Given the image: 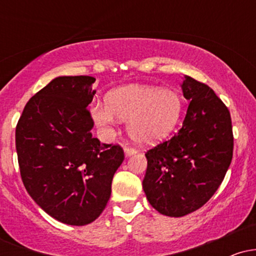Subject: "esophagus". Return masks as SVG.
Listing matches in <instances>:
<instances>
[{"mask_svg":"<svg viewBox=\"0 0 256 256\" xmlns=\"http://www.w3.org/2000/svg\"><path fill=\"white\" fill-rule=\"evenodd\" d=\"M125 152V155L126 156H131V155H134L137 152V150L134 148H130V146H125L124 149Z\"/></svg>","mask_w":256,"mask_h":256,"instance_id":"34e87169","label":"esophagus"}]
</instances>
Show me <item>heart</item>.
I'll list each match as a JSON object with an SVG mask.
<instances>
[{
  "instance_id": "heart-1",
  "label": "heart",
  "mask_w": 256,
  "mask_h": 256,
  "mask_svg": "<svg viewBox=\"0 0 256 256\" xmlns=\"http://www.w3.org/2000/svg\"><path fill=\"white\" fill-rule=\"evenodd\" d=\"M183 101L177 91L148 85H128L113 90L106 98V106L94 107L96 125L107 128L116 118L128 122L134 140L152 144L171 134L180 119Z\"/></svg>"
}]
</instances>
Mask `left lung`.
<instances>
[{
    "mask_svg": "<svg viewBox=\"0 0 256 256\" xmlns=\"http://www.w3.org/2000/svg\"><path fill=\"white\" fill-rule=\"evenodd\" d=\"M183 95L190 104L183 126L171 140L146 152L143 190L158 213L195 212L218 190L234 152L228 107L208 85L185 76Z\"/></svg>",
    "mask_w": 256,
    "mask_h": 256,
    "instance_id": "1",
    "label": "left lung"
}]
</instances>
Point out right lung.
Returning a JSON list of instances; mask_svg holds the SVG:
<instances>
[{"label": "right lung", "instance_id": "obj_1", "mask_svg": "<svg viewBox=\"0 0 256 256\" xmlns=\"http://www.w3.org/2000/svg\"><path fill=\"white\" fill-rule=\"evenodd\" d=\"M89 76L58 77L28 100L16 130L18 162L28 195L64 224L83 226L100 216L124 161L120 146L91 134L88 106L96 91Z\"/></svg>", "mask_w": 256, "mask_h": 256}]
</instances>
